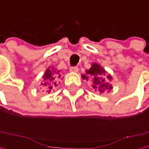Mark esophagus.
<instances>
[{"label": "esophagus", "mask_w": 149, "mask_h": 149, "mask_svg": "<svg viewBox=\"0 0 149 149\" xmlns=\"http://www.w3.org/2000/svg\"><path fill=\"white\" fill-rule=\"evenodd\" d=\"M70 71L71 72H78L79 71L78 66H71V68H70Z\"/></svg>", "instance_id": "1"}]
</instances>
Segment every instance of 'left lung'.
<instances>
[{
  "label": "left lung",
  "mask_w": 149,
  "mask_h": 149,
  "mask_svg": "<svg viewBox=\"0 0 149 149\" xmlns=\"http://www.w3.org/2000/svg\"><path fill=\"white\" fill-rule=\"evenodd\" d=\"M83 79L89 80L91 84V86L100 91H104V90L110 91L112 89L107 80L111 79V76L107 75L105 70L98 64H93L91 68L86 71V74L81 75Z\"/></svg>",
  "instance_id": "1"
}]
</instances>
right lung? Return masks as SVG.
Returning <instances> with one entry per match:
<instances>
[{
	"instance_id": "obj_1",
	"label": "right lung",
	"mask_w": 149,
	"mask_h": 149,
	"mask_svg": "<svg viewBox=\"0 0 149 149\" xmlns=\"http://www.w3.org/2000/svg\"><path fill=\"white\" fill-rule=\"evenodd\" d=\"M58 72L57 73L56 71L53 70V68H52V70L47 69L46 73L43 75L44 83L42 84L44 89L47 90V91L50 92V91L52 90L53 86L57 85V78L59 77V76H58Z\"/></svg>"
}]
</instances>
